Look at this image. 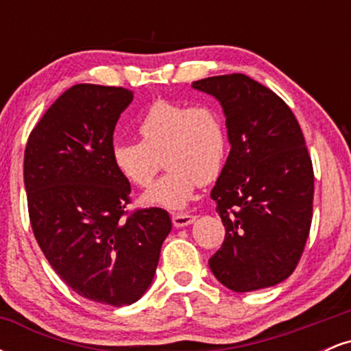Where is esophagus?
<instances>
[{
  "label": "esophagus",
  "mask_w": 351,
  "mask_h": 351,
  "mask_svg": "<svg viewBox=\"0 0 351 351\" xmlns=\"http://www.w3.org/2000/svg\"><path fill=\"white\" fill-rule=\"evenodd\" d=\"M196 217L193 215H173L171 216V221H173V226L175 228H184V226H189V224L195 221Z\"/></svg>",
  "instance_id": "1"
}]
</instances>
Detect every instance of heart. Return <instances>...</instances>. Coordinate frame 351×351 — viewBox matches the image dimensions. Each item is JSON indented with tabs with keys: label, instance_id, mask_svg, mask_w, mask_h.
I'll list each match as a JSON object with an SVG mask.
<instances>
[{
	"label": "heart",
	"instance_id": "obj_1",
	"mask_svg": "<svg viewBox=\"0 0 351 351\" xmlns=\"http://www.w3.org/2000/svg\"><path fill=\"white\" fill-rule=\"evenodd\" d=\"M142 142H115L112 163L120 176L136 188L150 186L163 155L168 173L143 195L148 206L181 209L196 186L221 175L228 150L226 130L216 108L156 100L147 108L138 127Z\"/></svg>",
	"mask_w": 351,
	"mask_h": 351
}]
</instances>
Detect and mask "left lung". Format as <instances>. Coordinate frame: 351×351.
Returning <instances> with one entry per match:
<instances>
[{"label":"left lung","instance_id":"left-lung-1","mask_svg":"<svg viewBox=\"0 0 351 351\" xmlns=\"http://www.w3.org/2000/svg\"><path fill=\"white\" fill-rule=\"evenodd\" d=\"M193 88L219 100L231 143L211 191L226 236L209 259L234 292L272 287L299 264L313 203V168L287 104L244 74L215 75Z\"/></svg>","mask_w":351,"mask_h":351}]
</instances>
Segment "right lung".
<instances>
[{
	"mask_svg": "<svg viewBox=\"0 0 351 351\" xmlns=\"http://www.w3.org/2000/svg\"><path fill=\"white\" fill-rule=\"evenodd\" d=\"M134 92L77 84L36 125L24 186L36 241L56 274L88 300L122 307L150 287L171 231L162 208L127 215L130 183L112 163L114 130Z\"/></svg>",
	"mask_w": 351,
	"mask_h": 351,
	"instance_id": "obj_1",
	"label": "right lung"
}]
</instances>
